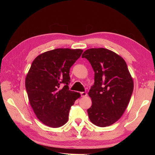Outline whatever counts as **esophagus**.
<instances>
[{"label": "esophagus", "mask_w": 155, "mask_h": 155, "mask_svg": "<svg viewBox=\"0 0 155 155\" xmlns=\"http://www.w3.org/2000/svg\"><path fill=\"white\" fill-rule=\"evenodd\" d=\"M80 94H81V97H85V96H87V94L85 92H80Z\"/></svg>", "instance_id": "esophagus-1"}]
</instances>
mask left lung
I'll use <instances>...</instances> for the list:
<instances>
[{
  "label": "left lung",
  "instance_id": "left-lung-1",
  "mask_svg": "<svg viewBox=\"0 0 155 155\" xmlns=\"http://www.w3.org/2000/svg\"><path fill=\"white\" fill-rule=\"evenodd\" d=\"M83 58L90 62L94 83L88 92L92 104L87 110L91 122L105 127L123 115L133 94L134 83L124 59L106 48H91Z\"/></svg>",
  "mask_w": 155,
  "mask_h": 155
}]
</instances>
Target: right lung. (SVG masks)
<instances>
[{"instance_id":"obj_1","label":"right lung","mask_w":155,"mask_h":155,"mask_svg":"<svg viewBox=\"0 0 155 155\" xmlns=\"http://www.w3.org/2000/svg\"><path fill=\"white\" fill-rule=\"evenodd\" d=\"M81 49L57 48L34 59L25 85L30 104L41 122L52 128L67 122L69 111L78 92L69 90L70 69L80 58Z\"/></svg>"}]
</instances>
